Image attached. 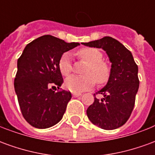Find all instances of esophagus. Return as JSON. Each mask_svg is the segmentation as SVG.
Segmentation results:
<instances>
[{
	"mask_svg": "<svg viewBox=\"0 0 155 155\" xmlns=\"http://www.w3.org/2000/svg\"><path fill=\"white\" fill-rule=\"evenodd\" d=\"M72 95H73L74 97H78V96L81 95V93H75V92H73V93H72Z\"/></svg>",
	"mask_w": 155,
	"mask_h": 155,
	"instance_id": "1",
	"label": "esophagus"
}]
</instances>
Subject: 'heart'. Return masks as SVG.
I'll return each instance as SVG.
<instances>
[{
  "instance_id": "heart-1",
  "label": "heart",
  "mask_w": 155,
  "mask_h": 155,
  "mask_svg": "<svg viewBox=\"0 0 155 155\" xmlns=\"http://www.w3.org/2000/svg\"><path fill=\"white\" fill-rule=\"evenodd\" d=\"M78 55L88 62L89 64L84 70V76L71 75L64 81V86L69 91L80 93L88 91L94 85L95 81L99 84L106 82L110 76V68L107 64L102 62L103 55L101 52L94 48H83L78 51ZM59 68L61 74L69 75L72 71L71 55L65 52L61 55L59 61Z\"/></svg>"
}]
</instances>
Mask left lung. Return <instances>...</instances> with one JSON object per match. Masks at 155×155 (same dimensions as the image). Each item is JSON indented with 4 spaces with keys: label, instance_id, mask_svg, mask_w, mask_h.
Listing matches in <instances>:
<instances>
[{
    "label": "left lung",
    "instance_id": "left-lung-1",
    "mask_svg": "<svg viewBox=\"0 0 155 155\" xmlns=\"http://www.w3.org/2000/svg\"><path fill=\"white\" fill-rule=\"evenodd\" d=\"M82 44L103 49L111 62L107 84L98 91L103 97H94V103L86 110L88 118L101 129H118L126 123L133 111L140 85L138 65L131 52L112 37L105 36Z\"/></svg>",
    "mask_w": 155,
    "mask_h": 155
}]
</instances>
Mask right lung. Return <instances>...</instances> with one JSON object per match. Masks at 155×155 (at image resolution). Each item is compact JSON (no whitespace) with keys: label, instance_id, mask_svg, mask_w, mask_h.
<instances>
[{"label":"right lung","instance_id":"1","mask_svg":"<svg viewBox=\"0 0 155 155\" xmlns=\"http://www.w3.org/2000/svg\"><path fill=\"white\" fill-rule=\"evenodd\" d=\"M78 45L42 35L29 43L18 59L14 87L22 115L31 126L46 129L62 119L71 94L52 89L59 90L63 83L59 68L61 55Z\"/></svg>","mask_w":155,"mask_h":155}]
</instances>
